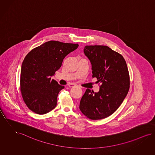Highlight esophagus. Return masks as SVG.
I'll use <instances>...</instances> for the list:
<instances>
[{
    "label": "esophagus",
    "mask_w": 155,
    "mask_h": 155,
    "mask_svg": "<svg viewBox=\"0 0 155 155\" xmlns=\"http://www.w3.org/2000/svg\"><path fill=\"white\" fill-rule=\"evenodd\" d=\"M75 86H76V84H73V83H70L68 84V87H74Z\"/></svg>",
    "instance_id": "34e87169"
}]
</instances>
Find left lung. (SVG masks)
Returning a JSON list of instances; mask_svg holds the SVG:
<instances>
[{
    "label": "left lung",
    "instance_id": "left-lung-1",
    "mask_svg": "<svg viewBox=\"0 0 155 155\" xmlns=\"http://www.w3.org/2000/svg\"><path fill=\"white\" fill-rule=\"evenodd\" d=\"M84 53L91 64L92 78L101 86L94 92L88 88L80 101L79 109L89 119L97 120L113 114L129 90L126 61L120 53L103 45H87Z\"/></svg>",
    "mask_w": 155,
    "mask_h": 155
}]
</instances>
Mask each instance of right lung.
Here are the masks:
<instances>
[{
    "label": "right lung",
    "mask_w": 155,
    "mask_h": 155,
    "mask_svg": "<svg viewBox=\"0 0 155 155\" xmlns=\"http://www.w3.org/2000/svg\"><path fill=\"white\" fill-rule=\"evenodd\" d=\"M78 44L56 41L45 42L31 50L23 60L21 71V91L30 110L45 114L57 105L59 92L64 88L51 79L64 58L78 48Z\"/></svg>",
    "instance_id": "1"
}]
</instances>
